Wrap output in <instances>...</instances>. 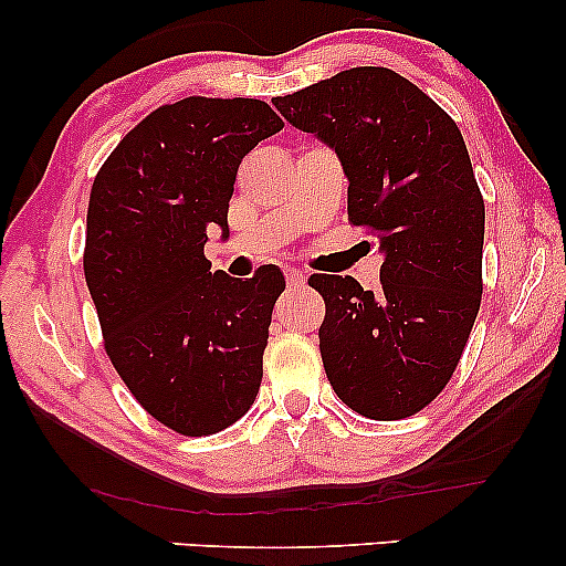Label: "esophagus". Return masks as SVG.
Returning a JSON list of instances; mask_svg holds the SVG:
<instances>
[{"instance_id":"obj_1","label":"esophagus","mask_w":566,"mask_h":566,"mask_svg":"<svg viewBox=\"0 0 566 566\" xmlns=\"http://www.w3.org/2000/svg\"><path fill=\"white\" fill-rule=\"evenodd\" d=\"M283 273H285V281H289V285H293V289H296V285H301V283L306 281V275L301 273V270H296V268H285Z\"/></svg>"}]
</instances>
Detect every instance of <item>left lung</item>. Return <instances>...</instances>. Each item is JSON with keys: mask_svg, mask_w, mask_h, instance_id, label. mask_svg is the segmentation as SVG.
Masks as SVG:
<instances>
[{"mask_svg": "<svg viewBox=\"0 0 566 566\" xmlns=\"http://www.w3.org/2000/svg\"><path fill=\"white\" fill-rule=\"evenodd\" d=\"M337 154L347 219L378 237L381 289L312 275L332 389L370 420L420 412L451 381L482 304L484 200L451 115L405 76L355 66L275 97Z\"/></svg>", "mask_w": 566, "mask_h": 566, "instance_id": "left-lung-1", "label": "left lung"}]
</instances>
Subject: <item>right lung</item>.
I'll list each match as a JSON object with an SVG mask.
<instances>
[{
  "label": "right lung",
  "mask_w": 566,
  "mask_h": 566,
  "mask_svg": "<svg viewBox=\"0 0 566 566\" xmlns=\"http://www.w3.org/2000/svg\"><path fill=\"white\" fill-rule=\"evenodd\" d=\"M283 120L262 99L185 97L123 136L92 182L84 277L105 350L138 405L180 436H213L252 407L281 268L211 273L237 169Z\"/></svg>",
  "instance_id": "1"
}]
</instances>
